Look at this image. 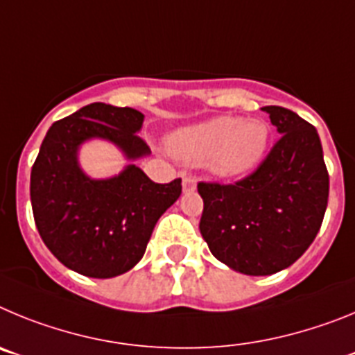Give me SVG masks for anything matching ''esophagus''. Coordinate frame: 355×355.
<instances>
[{
  "instance_id": "obj_1",
  "label": "esophagus",
  "mask_w": 355,
  "mask_h": 355,
  "mask_svg": "<svg viewBox=\"0 0 355 355\" xmlns=\"http://www.w3.org/2000/svg\"><path fill=\"white\" fill-rule=\"evenodd\" d=\"M197 187V178L192 174L183 175V190L184 192H190V190H196Z\"/></svg>"
}]
</instances>
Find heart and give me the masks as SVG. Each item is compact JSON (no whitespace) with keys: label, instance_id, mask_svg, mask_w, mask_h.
I'll return each instance as SVG.
<instances>
[{"label":"heart","instance_id":"obj_1","mask_svg":"<svg viewBox=\"0 0 355 355\" xmlns=\"http://www.w3.org/2000/svg\"><path fill=\"white\" fill-rule=\"evenodd\" d=\"M270 130L263 121L215 117L168 137L172 155L187 163H206L216 175L243 174L265 155Z\"/></svg>","mask_w":355,"mask_h":355}]
</instances>
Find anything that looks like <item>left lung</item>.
I'll use <instances>...</instances> for the list:
<instances>
[{"label": "left lung", "instance_id": "8db88e82", "mask_svg": "<svg viewBox=\"0 0 355 355\" xmlns=\"http://www.w3.org/2000/svg\"><path fill=\"white\" fill-rule=\"evenodd\" d=\"M281 133L252 174L231 184H197L205 209L199 229L218 261L247 275H272L311 245L329 200V172L315 126L265 106Z\"/></svg>", "mask_w": 355, "mask_h": 355}]
</instances>
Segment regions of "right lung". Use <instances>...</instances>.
Listing matches in <instances>:
<instances>
[{"label":"right lung","mask_w":355,"mask_h":355,"mask_svg":"<svg viewBox=\"0 0 355 355\" xmlns=\"http://www.w3.org/2000/svg\"><path fill=\"white\" fill-rule=\"evenodd\" d=\"M139 110L105 103L83 106L46 133L30 180L39 234L62 265L87 277L108 279L142 259L159 216L181 196V180L159 184L137 165L112 180H90L78 167V147L99 137L130 159L149 155L139 137Z\"/></svg>","instance_id":"obj_1"}]
</instances>
